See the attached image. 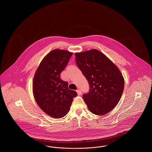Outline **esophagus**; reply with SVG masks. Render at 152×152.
Here are the masks:
<instances>
[{"label": "esophagus", "instance_id": "34e87169", "mask_svg": "<svg viewBox=\"0 0 152 152\" xmlns=\"http://www.w3.org/2000/svg\"><path fill=\"white\" fill-rule=\"evenodd\" d=\"M77 94H78V95H81V94H82V91H81L80 90V89H77Z\"/></svg>", "mask_w": 152, "mask_h": 152}]
</instances>
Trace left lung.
I'll list each match as a JSON object with an SVG mask.
<instances>
[{
    "label": "left lung",
    "instance_id": "8db88e82",
    "mask_svg": "<svg viewBox=\"0 0 152 152\" xmlns=\"http://www.w3.org/2000/svg\"><path fill=\"white\" fill-rule=\"evenodd\" d=\"M77 66L89 84V91L83 97L90 111L103 115L119 102L124 81L118 68L96 49L75 54Z\"/></svg>",
    "mask_w": 152,
    "mask_h": 152
}]
</instances>
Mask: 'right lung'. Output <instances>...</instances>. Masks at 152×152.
Returning a JSON list of instances; mask_svg holds the SVG:
<instances>
[{"label": "right lung", "mask_w": 152, "mask_h": 152, "mask_svg": "<svg viewBox=\"0 0 152 152\" xmlns=\"http://www.w3.org/2000/svg\"><path fill=\"white\" fill-rule=\"evenodd\" d=\"M72 53L55 49L41 62L34 75L33 91L39 107L54 118H61L69 110L76 91L68 88V83L61 79Z\"/></svg>", "instance_id": "obj_1"}]
</instances>
